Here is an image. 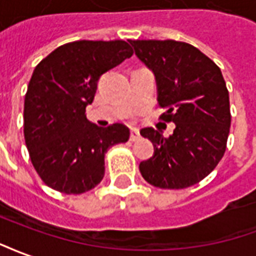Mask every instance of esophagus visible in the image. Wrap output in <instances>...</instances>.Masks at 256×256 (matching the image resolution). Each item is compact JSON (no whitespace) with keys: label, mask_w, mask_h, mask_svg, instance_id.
<instances>
[{"label":"esophagus","mask_w":256,"mask_h":256,"mask_svg":"<svg viewBox=\"0 0 256 256\" xmlns=\"http://www.w3.org/2000/svg\"><path fill=\"white\" fill-rule=\"evenodd\" d=\"M140 139V134H139V130H136V128H132L130 130V142H136Z\"/></svg>","instance_id":"obj_1"}]
</instances>
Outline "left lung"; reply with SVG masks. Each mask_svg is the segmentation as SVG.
Returning <instances> with one entry per match:
<instances>
[{
    "label": "left lung",
    "instance_id": "1",
    "mask_svg": "<svg viewBox=\"0 0 256 256\" xmlns=\"http://www.w3.org/2000/svg\"><path fill=\"white\" fill-rule=\"evenodd\" d=\"M138 58L154 72L161 118L174 122L168 138L143 128L154 154L139 165L151 186L191 187L210 174L225 154L230 128L229 92L214 61L192 44L177 40H128Z\"/></svg>",
    "mask_w": 256,
    "mask_h": 256
}]
</instances>
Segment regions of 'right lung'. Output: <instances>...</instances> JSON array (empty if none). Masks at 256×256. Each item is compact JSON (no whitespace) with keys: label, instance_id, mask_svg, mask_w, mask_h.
I'll return each mask as SVG.
<instances>
[{"label":"right lung","instance_id":"1","mask_svg":"<svg viewBox=\"0 0 256 256\" xmlns=\"http://www.w3.org/2000/svg\"><path fill=\"white\" fill-rule=\"evenodd\" d=\"M132 54L126 40H76L35 66L24 100V139L48 187L66 195L92 190L105 174L106 151L130 139L124 124L90 122L86 106L100 76Z\"/></svg>","mask_w":256,"mask_h":256}]
</instances>
